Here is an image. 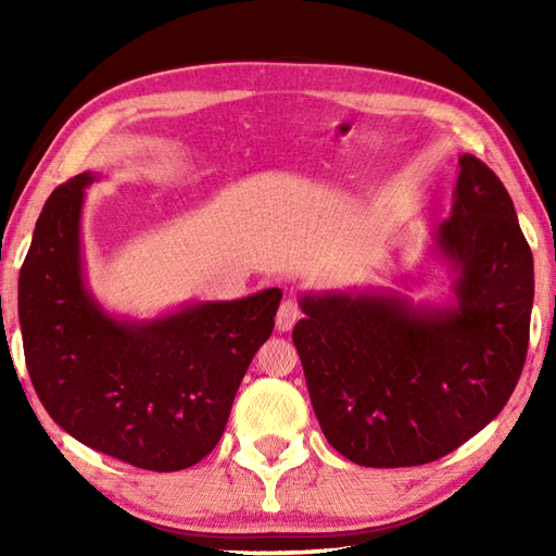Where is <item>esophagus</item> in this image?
I'll return each instance as SVG.
<instances>
[{
	"mask_svg": "<svg viewBox=\"0 0 556 556\" xmlns=\"http://www.w3.org/2000/svg\"><path fill=\"white\" fill-rule=\"evenodd\" d=\"M299 317H301V308H299V303L293 301V299H287V301H281V305H279V313H277V329L279 332H289V329L299 323Z\"/></svg>",
	"mask_w": 556,
	"mask_h": 556,
	"instance_id": "obj_1",
	"label": "esophagus"
}]
</instances>
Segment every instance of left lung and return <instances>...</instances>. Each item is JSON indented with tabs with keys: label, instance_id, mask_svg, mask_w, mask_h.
Returning <instances> with one entry per match:
<instances>
[{
	"label": "left lung",
	"instance_id": "8db88e82",
	"mask_svg": "<svg viewBox=\"0 0 556 556\" xmlns=\"http://www.w3.org/2000/svg\"><path fill=\"white\" fill-rule=\"evenodd\" d=\"M399 287L432 271L448 296L396 289L305 291L293 344L320 428L368 468L430 464L500 416L521 377L535 296L533 253L488 164L458 157L452 217L437 222Z\"/></svg>",
	"mask_w": 556,
	"mask_h": 556
}]
</instances>
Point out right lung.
<instances>
[{
  "label": "right lung",
  "mask_w": 556,
  "mask_h": 556,
  "mask_svg": "<svg viewBox=\"0 0 556 556\" xmlns=\"http://www.w3.org/2000/svg\"><path fill=\"white\" fill-rule=\"evenodd\" d=\"M83 172L47 198L18 277V323L35 392L59 428L136 468L198 464L275 329L281 289L191 301L148 320L112 315L88 287Z\"/></svg>",
  "instance_id": "right-lung-1"
}]
</instances>
